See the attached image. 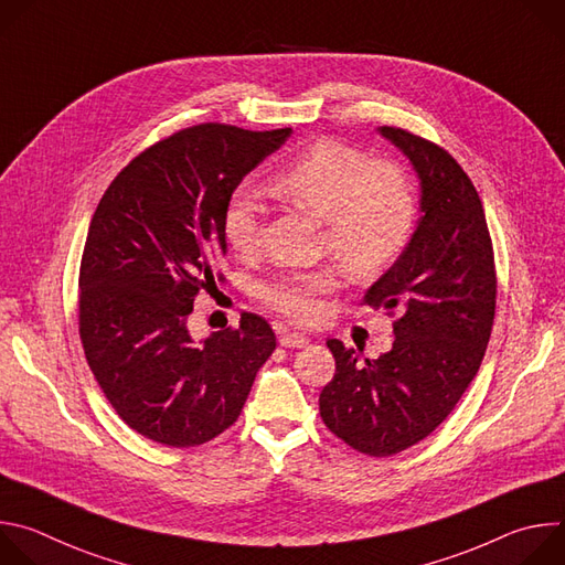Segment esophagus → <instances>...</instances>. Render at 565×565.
<instances>
[{"label":"esophagus","instance_id":"34e87169","mask_svg":"<svg viewBox=\"0 0 565 565\" xmlns=\"http://www.w3.org/2000/svg\"><path fill=\"white\" fill-rule=\"evenodd\" d=\"M308 338L306 335H301V333H297V331H281V335H279V344L281 347H286V349H303V347H308Z\"/></svg>","mask_w":565,"mask_h":565}]
</instances>
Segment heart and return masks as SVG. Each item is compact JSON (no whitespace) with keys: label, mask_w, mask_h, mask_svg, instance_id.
<instances>
[{"label":"heart","mask_w":565,"mask_h":565,"mask_svg":"<svg viewBox=\"0 0 565 565\" xmlns=\"http://www.w3.org/2000/svg\"><path fill=\"white\" fill-rule=\"evenodd\" d=\"M270 190L284 203L324 221V253H331L351 279L366 281L391 268L407 250L416 230L418 201L409 177L388 160H369L360 149L321 138L277 172ZM264 205L248 192L227 199L221 230L236 257L262 248ZM340 286L333 266L290 270L262 286V299L295 321H312L321 297Z\"/></svg>","instance_id":"1"}]
</instances>
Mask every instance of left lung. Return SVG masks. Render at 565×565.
Listing matches in <instances>:
<instances>
[{
    "mask_svg": "<svg viewBox=\"0 0 565 565\" xmlns=\"http://www.w3.org/2000/svg\"><path fill=\"white\" fill-rule=\"evenodd\" d=\"M380 131L409 156L423 185L407 250L362 299L395 317V340L377 360L329 340L335 375L319 395L324 425L375 458L414 447L454 412L486 355L497 310L492 236L473 183L440 145L399 127Z\"/></svg>",
    "mask_w": 565,
    "mask_h": 565,
    "instance_id": "1",
    "label": "left lung"
}]
</instances>
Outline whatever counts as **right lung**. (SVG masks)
Listing matches in <instances>:
<instances>
[{"label": "right lung", "instance_id": "right-lung-1", "mask_svg": "<svg viewBox=\"0 0 565 565\" xmlns=\"http://www.w3.org/2000/svg\"><path fill=\"white\" fill-rule=\"evenodd\" d=\"M290 131L181 129L140 151L94 212L77 279L79 340L114 412L158 445L196 447L234 425L277 347L255 312L201 342L188 317L221 281L227 199Z\"/></svg>", "mask_w": 565, "mask_h": 565}]
</instances>
